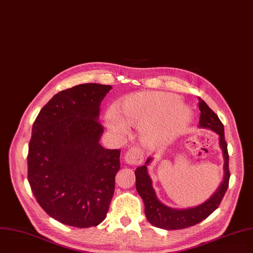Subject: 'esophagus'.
<instances>
[{
  "label": "esophagus",
  "instance_id": "obj_1",
  "mask_svg": "<svg viewBox=\"0 0 253 253\" xmlns=\"http://www.w3.org/2000/svg\"><path fill=\"white\" fill-rule=\"evenodd\" d=\"M125 162L128 165H139L143 162V155L137 147H132L128 149L127 153L125 156Z\"/></svg>",
  "mask_w": 253,
  "mask_h": 253
}]
</instances>
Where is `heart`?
<instances>
[{
  "label": "heart",
  "mask_w": 253,
  "mask_h": 253,
  "mask_svg": "<svg viewBox=\"0 0 253 253\" xmlns=\"http://www.w3.org/2000/svg\"><path fill=\"white\" fill-rule=\"evenodd\" d=\"M166 114L169 135H175L188 126L191 110L179 103L175 95L163 92H138L126 96L116 104L114 113L107 116V126L118 134L126 132V126L143 128Z\"/></svg>",
  "instance_id": "b5f03b06"
}]
</instances>
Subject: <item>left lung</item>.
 I'll return each instance as SVG.
<instances>
[{"mask_svg":"<svg viewBox=\"0 0 253 253\" xmlns=\"http://www.w3.org/2000/svg\"><path fill=\"white\" fill-rule=\"evenodd\" d=\"M198 104L201 112L198 126L213 130L219 136V146L224 159L223 179H222L218 189L214 192V194L206 200L205 203L196 207L186 209L170 208L161 203L157 197L156 191L153 187V180H151L147 170V166L153 161V158H148L143 166H140L135 170L136 189L144 203V213L147 221L151 225L159 228L168 230L183 229L199 223V222L209 217L219 207L228 188L230 175L228 169L227 144L224 138V126L218 116L206 104L205 100L199 97Z\"/></svg>","mask_w":253,"mask_h":253,"instance_id":"1","label":"left lung"}]
</instances>
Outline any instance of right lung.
Instances as JSON below:
<instances>
[{"label":"right lung","instance_id":"add662e5","mask_svg":"<svg viewBox=\"0 0 253 253\" xmlns=\"http://www.w3.org/2000/svg\"><path fill=\"white\" fill-rule=\"evenodd\" d=\"M110 85L81 84L55 94L40 111L29 143L28 180L45 213L80 228L107 216L120 150L99 144L98 121Z\"/></svg>","mask_w":253,"mask_h":253}]
</instances>
